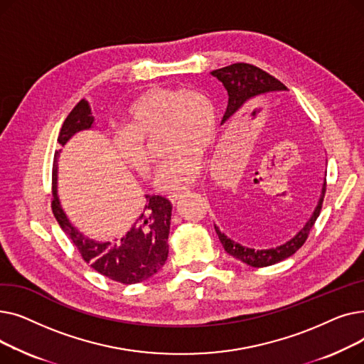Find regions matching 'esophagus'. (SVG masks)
Listing matches in <instances>:
<instances>
[{"label":"esophagus","mask_w":364,"mask_h":364,"mask_svg":"<svg viewBox=\"0 0 364 364\" xmlns=\"http://www.w3.org/2000/svg\"><path fill=\"white\" fill-rule=\"evenodd\" d=\"M186 192H177V193H171L169 196H168V199H169V202L171 203H177V200L184 195Z\"/></svg>","instance_id":"obj_1"}]
</instances>
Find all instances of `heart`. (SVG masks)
Here are the masks:
<instances>
[{
  "mask_svg": "<svg viewBox=\"0 0 364 364\" xmlns=\"http://www.w3.org/2000/svg\"><path fill=\"white\" fill-rule=\"evenodd\" d=\"M161 132V144L169 151L161 164L155 186L174 192L195 183L202 169V153L215 143L218 117L214 103L199 90L151 88L131 103L125 129L113 143L125 164L140 176H149L151 156L147 140Z\"/></svg>",
  "mask_w": 364,
  "mask_h": 364,
  "instance_id": "heart-1",
  "label": "heart"
}]
</instances>
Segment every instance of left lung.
Segmentation results:
<instances>
[{
  "label": "left lung",
  "instance_id": "8db88e82",
  "mask_svg": "<svg viewBox=\"0 0 364 364\" xmlns=\"http://www.w3.org/2000/svg\"><path fill=\"white\" fill-rule=\"evenodd\" d=\"M215 78L224 85L228 94V105L227 110L224 113L223 122L230 119L237 112L247 103L252 100L254 97H258L259 94L264 92H270V91H282L286 90L284 84H282L279 80H276L273 75L267 73L265 70L250 65V63H233L230 66H225L217 70L211 72ZM324 193H326V180H324L321 186V193L320 199L317 202V206L314 209V213L309 218V221L304 224L301 230L291 239L286 242L284 245H280L277 247H272V250H251V247L242 246L240 243L228 239L224 233L218 230V227H215V232L220 237V242L223 243L224 250L228 255H232L233 258L255 267V269H261V267H269L273 264H277L286 258H289L294 255L299 247L307 240L310 230L313 228L317 217L320 215L321 211V205L324 199Z\"/></svg>",
  "mask_w": 364,
  "mask_h": 364
}]
</instances>
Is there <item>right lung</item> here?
Instances as JSON below:
<instances>
[{"label":"right lung","mask_w":364,"mask_h":364,"mask_svg":"<svg viewBox=\"0 0 364 364\" xmlns=\"http://www.w3.org/2000/svg\"><path fill=\"white\" fill-rule=\"evenodd\" d=\"M92 121L94 118L91 117L88 103L81 100L68 114L57 141L60 146H65L75 132L91 128ZM59 151L54 153L51 209L57 223L73 242L82 259L102 276L124 284L140 283L156 274L168 258L166 242L172 211L171 202L162 196L146 195L144 211L124 237L113 243L91 240L69 223L57 198L55 162L59 158Z\"/></svg>","instance_id":"right-lung-1"}]
</instances>
